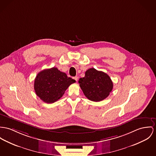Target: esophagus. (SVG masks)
<instances>
[{"label":"esophagus","instance_id":"obj_1","mask_svg":"<svg viewBox=\"0 0 156 156\" xmlns=\"http://www.w3.org/2000/svg\"><path fill=\"white\" fill-rule=\"evenodd\" d=\"M73 79H74L76 81H78V76H75V77H73Z\"/></svg>","mask_w":156,"mask_h":156}]
</instances>
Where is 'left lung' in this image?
Instances as JSON below:
<instances>
[{"instance_id":"1","label":"left lung","mask_w":156,"mask_h":156,"mask_svg":"<svg viewBox=\"0 0 156 156\" xmlns=\"http://www.w3.org/2000/svg\"><path fill=\"white\" fill-rule=\"evenodd\" d=\"M78 83L85 97L93 101H100L107 98L112 91L113 83L107 73L96 70L88 69L85 76Z\"/></svg>"}]
</instances>
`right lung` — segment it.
Returning a JSON list of instances; mask_svg holds the SVG:
<instances>
[{"mask_svg":"<svg viewBox=\"0 0 156 156\" xmlns=\"http://www.w3.org/2000/svg\"><path fill=\"white\" fill-rule=\"evenodd\" d=\"M75 82L65 73L53 67L44 69L37 74L34 87L37 96L41 100L53 103L60 99L69 86Z\"/></svg>","mask_w":156,"mask_h":156,"instance_id":"right-lung-1","label":"right lung"}]
</instances>
